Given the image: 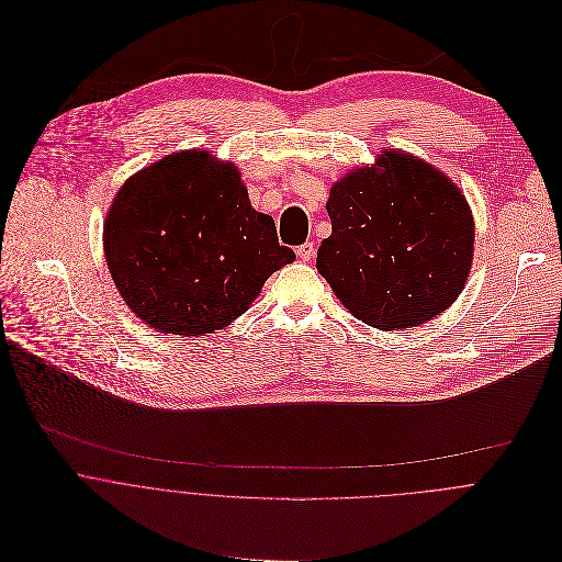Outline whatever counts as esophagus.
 I'll return each instance as SVG.
<instances>
[{
    "mask_svg": "<svg viewBox=\"0 0 562 562\" xmlns=\"http://www.w3.org/2000/svg\"><path fill=\"white\" fill-rule=\"evenodd\" d=\"M314 252H316V248H314L312 241H307V244H303V246L296 248V255H299L301 261H312V259H314Z\"/></svg>",
    "mask_w": 562,
    "mask_h": 562,
    "instance_id": "obj_1",
    "label": "esophagus"
}]
</instances>
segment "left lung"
<instances>
[{"label":"left lung","instance_id":"8db88e82","mask_svg":"<svg viewBox=\"0 0 562 562\" xmlns=\"http://www.w3.org/2000/svg\"><path fill=\"white\" fill-rule=\"evenodd\" d=\"M331 235L316 270L363 323L420 325L463 292L474 218L459 186L429 164L387 150L336 181L325 203Z\"/></svg>","mask_w":562,"mask_h":562}]
</instances>
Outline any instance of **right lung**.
I'll return each mask as SVG.
<instances>
[{
	"instance_id": "right-lung-1",
	"label": "right lung",
	"mask_w": 562,
	"mask_h": 562,
	"mask_svg": "<svg viewBox=\"0 0 562 562\" xmlns=\"http://www.w3.org/2000/svg\"><path fill=\"white\" fill-rule=\"evenodd\" d=\"M105 263L150 327L205 336L231 325L272 272L294 261L235 164L186 150L133 175L103 226Z\"/></svg>"
}]
</instances>
